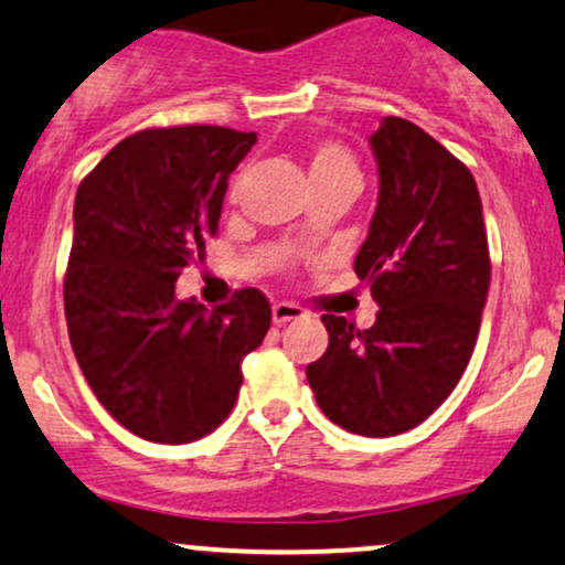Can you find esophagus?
Returning <instances> with one entry per match:
<instances>
[{
	"label": "esophagus",
	"mask_w": 565,
	"mask_h": 565,
	"mask_svg": "<svg viewBox=\"0 0 565 565\" xmlns=\"http://www.w3.org/2000/svg\"><path fill=\"white\" fill-rule=\"evenodd\" d=\"M302 316H305V308H300L297 302L281 300V302L274 305V323H276V327H284V323L302 319Z\"/></svg>",
	"instance_id": "obj_1"
}]
</instances>
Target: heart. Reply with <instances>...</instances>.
I'll return each instance as SVG.
<instances>
[{
  "instance_id": "b5f03b06",
  "label": "heart",
  "mask_w": 565,
  "mask_h": 565,
  "mask_svg": "<svg viewBox=\"0 0 565 565\" xmlns=\"http://www.w3.org/2000/svg\"><path fill=\"white\" fill-rule=\"evenodd\" d=\"M308 178L313 188L323 185H361V172L353 153L334 140H319L308 151ZM236 193V188H233Z\"/></svg>"
}]
</instances>
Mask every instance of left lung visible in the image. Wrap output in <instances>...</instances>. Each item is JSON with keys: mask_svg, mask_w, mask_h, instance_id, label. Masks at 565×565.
Returning a JSON list of instances; mask_svg holds the SVG:
<instances>
[{"mask_svg": "<svg viewBox=\"0 0 565 565\" xmlns=\"http://www.w3.org/2000/svg\"><path fill=\"white\" fill-rule=\"evenodd\" d=\"M380 196L355 274L380 305L372 327L321 316L329 348L308 364L321 412L342 430L387 438L425 423L468 369L489 295L483 206L468 167L412 121L369 138Z\"/></svg>", "mask_w": 565, "mask_h": 565, "instance_id": "left-lung-1", "label": "left lung"}]
</instances>
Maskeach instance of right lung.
Returning a JSON list of instances; mask_svg holds the SVG:
<instances>
[{
  "label": "right lung",
  "mask_w": 565,
  "mask_h": 565,
  "mask_svg": "<svg viewBox=\"0 0 565 565\" xmlns=\"http://www.w3.org/2000/svg\"><path fill=\"white\" fill-rule=\"evenodd\" d=\"M255 132L142 129L106 153L74 201L63 302L71 348L108 414L153 444H191L231 414L242 361L265 340L270 305L238 289L206 310L174 297L217 233L228 178Z\"/></svg>",
  "instance_id": "obj_1"
}]
</instances>
